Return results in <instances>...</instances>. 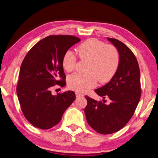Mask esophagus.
Returning <instances> with one entry per match:
<instances>
[{"label": "esophagus", "mask_w": 158, "mask_h": 158, "mask_svg": "<svg viewBox=\"0 0 158 158\" xmlns=\"http://www.w3.org/2000/svg\"><path fill=\"white\" fill-rule=\"evenodd\" d=\"M76 96L77 98H79V97H84V94L82 93H80L78 92H76Z\"/></svg>", "instance_id": "1"}]
</instances>
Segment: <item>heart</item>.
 <instances>
[{"instance_id": "1", "label": "heart", "mask_w": 158, "mask_h": 158, "mask_svg": "<svg viewBox=\"0 0 158 158\" xmlns=\"http://www.w3.org/2000/svg\"><path fill=\"white\" fill-rule=\"evenodd\" d=\"M80 59L89 61L85 73H74L68 78V86L77 92L85 93L93 88L98 80L106 83L112 79L120 64V54L112 44L90 38L80 44L77 48ZM62 67L65 71L71 72L75 69L77 58L71 51H66L62 57Z\"/></svg>"}]
</instances>
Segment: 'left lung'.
Here are the masks:
<instances>
[{
	"mask_svg": "<svg viewBox=\"0 0 158 158\" xmlns=\"http://www.w3.org/2000/svg\"><path fill=\"white\" fill-rule=\"evenodd\" d=\"M107 39L117 48L120 64L114 76L107 85L95 89V93L111 100L109 105L85 96L86 120L90 127L102 135L118 132L125 127L134 114L141 94L139 64L132 51L115 38Z\"/></svg>",
	"mask_w": 158,
	"mask_h": 158,
	"instance_id": "obj_1",
	"label": "left lung"
}]
</instances>
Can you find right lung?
<instances>
[{"label": "right lung", "mask_w": 158, "mask_h": 158, "mask_svg": "<svg viewBox=\"0 0 158 158\" xmlns=\"http://www.w3.org/2000/svg\"><path fill=\"white\" fill-rule=\"evenodd\" d=\"M80 41L70 35H51L34 45L23 59L17 94L24 116L35 127L46 130L55 127L75 100L73 91L54 96L51 89L55 85L65 86L62 57Z\"/></svg>", "instance_id": "right-lung-1"}]
</instances>
